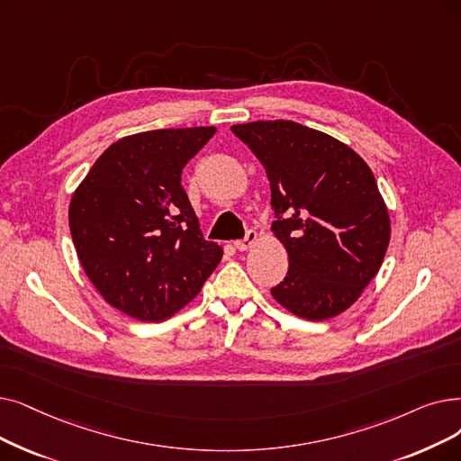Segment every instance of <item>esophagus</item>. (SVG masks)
Masks as SVG:
<instances>
[{
	"instance_id": "1",
	"label": "esophagus",
	"mask_w": 461,
	"mask_h": 461,
	"mask_svg": "<svg viewBox=\"0 0 461 461\" xmlns=\"http://www.w3.org/2000/svg\"><path fill=\"white\" fill-rule=\"evenodd\" d=\"M256 239H258V233L254 230H249L245 239H239V241H235L233 245L237 250H249L256 243Z\"/></svg>"
}]
</instances>
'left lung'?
Instances as JSON below:
<instances>
[{
	"label": "left lung",
	"instance_id": "8db88e82",
	"mask_svg": "<svg viewBox=\"0 0 461 461\" xmlns=\"http://www.w3.org/2000/svg\"><path fill=\"white\" fill-rule=\"evenodd\" d=\"M266 167L288 273L271 295L305 320L347 311L390 243V216L369 166L331 135L292 120L231 126Z\"/></svg>",
	"mask_w": 461,
	"mask_h": 461
}]
</instances>
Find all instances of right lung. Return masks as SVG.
I'll return each mask as SVG.
<instances>
[{
  "instance_id": "obj_1",
  "label": "right lung",
  "mask_w": 461,
  "mask_h": 461,
  "mask_svg": "<svg viewBox=\"0 0 461 461\" xmlns=\"http://www.w3.org/2000/svg\"><path fill=\"white\" fill-rule=\"evenodd\" d=\"M214 131L171 128L120 139L71 197L69 228L85 273L109 305L141 322L181 311L222 259L181 185L185 166Z\"/></svg>"
}]
</instances>
